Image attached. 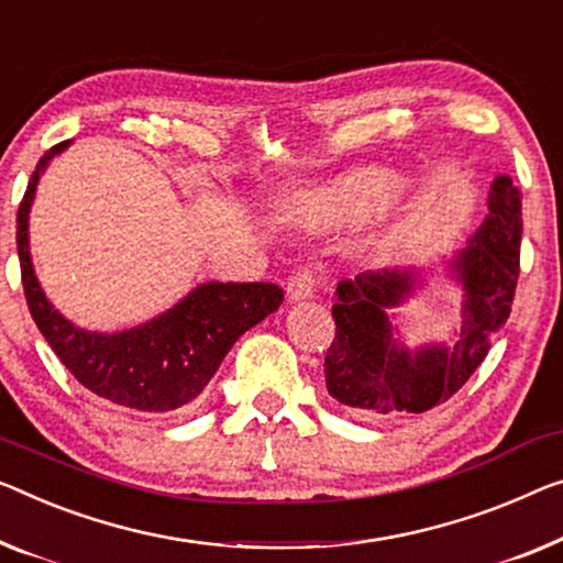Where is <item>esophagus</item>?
I'll return each mask as SVG.
<instances>
[{
	"mask_svg": "<svg viewBox=\"0 0 563 563\" xmlns=\"http://www.w3.org/2000/svg\"><path fill=\"white\" fill-rule=\"evenodd\" d=\"M318 283H321V275H318L313 267H303L288 280V298L292 303H300V300H308L316 296Z\"/></svg>",
	"mask_w": 563,
	"mask_h": 563,
	"instance_id": "1",
	"label": "esophagus"
}]
</instances>
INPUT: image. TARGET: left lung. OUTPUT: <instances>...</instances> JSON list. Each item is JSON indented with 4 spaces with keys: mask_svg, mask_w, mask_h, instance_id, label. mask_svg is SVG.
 <instances>
[{
    "mask_svg": "<svg viewBox=\"0 0 563 563\" xmlns=\"http://www.w3.org/2000/svg\"><path fill=\"white\" fill-rule=\"evenodd\" d=\"M521 191L510 176H496L488 214L467 245L452 257L450 273L465 292L463 323L450 343L409 351L387 310L417 288L409 267L366 271L335 288V339L325 351V387L356 415L384 419L419 415L442 405L473 376L490 351V339L510 316L521 265Z\"/></svg>",
    "mask_w": 563,
    "mask_h": 563,
    "instance_id": "8db88e82",
    "label": "left lung"
}]
</instances>
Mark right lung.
<instances>
[{"mask_svg": "<svg viewBox=\"0 0 563 563\" xmlns=\"http://www.w3.org/2000/svg\"><path fill=\"white\" fill-rule=\"evenodd\" d=\"M67 146L70 141L45 151L16 212V255L30 313L49 349L82 387L133 412H174L199 397L242 333L280 308L283 290L273 283L212 280L197 285L174 308L136 329L119 333L78 329L42 292L27 232L40 176L49 158Z\"/></svg>", "mask_w": 563, "mask_h": 563, "instance_id": "1", "label": "right lung"}]
</instances>
